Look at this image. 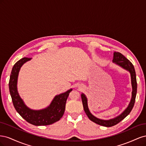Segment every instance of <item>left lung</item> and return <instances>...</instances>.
Here are the masks:
<instances>
[{"mask_svg": "<svg viewBox=\"0 0 146 146\" xmlns=\"http://www.w3.org/2000/svg\"><path fill=\"white\" fill-rule=\"evenodd\" d=\"M113 61L114 63H116L117 64L121 66V67L123 68V69H125L126 70H129V71L130 72V75H131V85H132V89H133V91H132V97H131V99L129 107H127V108L125 110V111H123L120 116L114 119H110V120H108V121L102 120V119H99L98 118L96 117L90 113V110L88 107L87 99L86 98V96L83 94L81 95L83 108L88 118H89L91 121L98 123V124L100 125L107 127H112L117 124L119 122H120L122 120H123V119H124L127 116L129 115V113L131 112V110L133 109V106L135 105L136 92H137V82H136V72H135V68L133 64H132L127 58H125V57L122 54H121L120 52H116L114 53V57H113Z\"/></svg>", "mask_w": 146, "mask_h": 146, "instance_id": "obj_1", "label": "left lung"}]
</instances>
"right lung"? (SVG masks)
I'll use <instances>...</instances> for the list:
<instances>
[{
  "label": "right lung",
  "mask_w": 146,
  "mask_h": 146,
  "mask_svg": "<svg viewBox=\"0 0 146 146\" xmlns=\"http://www.w3.org/2000/svg\"><path fill=\"white\" fill-rule=\"evenodd\" d=\"M30 58L24 57L19 60L13 67L9 81V90L13 105L21 116L34 125H48L59 121L64 113L66 100L72 89L55 97L49 107L38 111L27 108L24 105L17 91V80L20 68Z\"/></svg>",
  "instance_id": "add662e5"
}]
</instances>
